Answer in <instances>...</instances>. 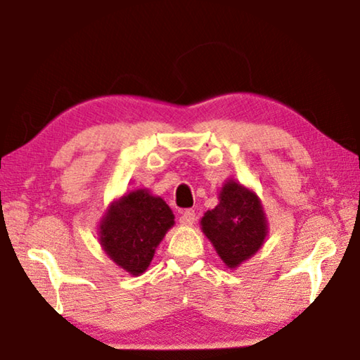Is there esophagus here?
I'll list each match as a JSON object with an SVG mask.
<instances>
[{
    "mask_svg": "<svg viewBox=\"0 0 360 360\" xmlns=\"http://www.w3.org/2000/svg\"><path fill=\"white\" fill-rule=\"evenodd\" d=\"M179 222L183 225H193L195 222V210L194 209H186L183 214H181Z\"/></svg>",
    "mask_w": 360,
    "mask_h": 360,
    "instance_id": "1",
    "label": "esophagus"
}]
</instances>
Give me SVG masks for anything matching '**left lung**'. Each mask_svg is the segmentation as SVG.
Returning <instances> with one entry per match:
<instances>
[{
	"label": "left lung",
	"mask_w": 360,
	"mask_h": 360,
	"mask_svg": "<svg viewBox=\"0 0 360 360\" xmlns=\"http://www.w3.org/2000/svg\"><path fill=\"white\" fill-rule=\"evenodd\" d=\"M219 199L217 207L205 212L200 224L225 265L236 268L265 240V214L257 195L236 181L224 186Z\"/></svg>",
	"instance_id": "8db88e82"
}]
</instances>
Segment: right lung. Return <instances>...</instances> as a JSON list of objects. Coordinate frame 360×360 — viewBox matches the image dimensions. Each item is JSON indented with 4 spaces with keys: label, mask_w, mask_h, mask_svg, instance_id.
I'll return each mask as SVG.
<instances>
[{
    "label": "right lung",
    "mask_w": 360,
    "mask_h": 360,
    "mask_svg": "<svg viewBox=\"0 0 360 360\" xmlns=\"http://www.w3.org/2000/svg\"><path fill=\"white\" fill-rule=\"evenodd\" d=\"M172 224L174 215L165 200L138 189L110 207L100 225V238L117 265L131 275H141Z\"/></svg>",
    "instance_id": "right-lung-1"
}]
</instances>
